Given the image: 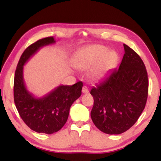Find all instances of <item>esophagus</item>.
Returning <instances> with one entry per match:
<instances>
[{
  "mask_svg": "<svg viewBox=\"0 0 161 161\" xmlns=\"http://www.w3.org/2000/svg\"><path fill=\"white\" fill-rule=\"evenodd\" d=\"M82 92L83 93H88V92H89V89H88V88H87L86 86H84L82 88Z\"/></svg>",
  "mask_w": 161,
  "mask_h": 161,
  "instance_id": "1",
  "label": "esophagus"
}]
</instances>
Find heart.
Returning <instances> with one entry per match:
<instances>
[{"label":"heart","instance_id":"b5f03b06","mask_svg":"<svg viewBox=\"0 0 161 161\" xmlns=\"http://www.w3.org/2000/svg\"><path fill=\"white\" fill-rule=\"evenodd\" d=\"M117 59L114 51H108L104 46L93 45L79 51L75 58V66L80 69L92 70V76L95 79L102 78Z\"/></svg>","mask_w":161,"mask_h":161}]
</instances>
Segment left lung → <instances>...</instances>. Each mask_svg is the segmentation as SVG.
Wrapping results in <instances>:
<instances>
[{"mask_svg":"<svg viewBox=\"0 0 161 161\" xmlns=\"http://www.w3.org/2000/svg\"><path fill=\"white\" fill-rule=\"evenodd\" d=\"M125 53L119 68L92 88L94 106L91 117L99 130L121 134L133 125L145 109L148 79L139 55L123 45Z\"/></svg>","mask_w":161,"mask_h":161,"instance_id":"left-lung-1","label":"left lung"}]
</instances>
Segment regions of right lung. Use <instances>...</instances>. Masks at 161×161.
Here are the masks:
<instances>
[{"label":"right lung","mask_w":161,"mask_h":161,"mask_svg":"<svg viewBox=\"0 0 161 161\" xmlns=\"http://www.w3.org/2000/svg\"><path fill=\"white\" fill-rule=\"evenodd\" d=\"M54 43L53 37H47L29 45L20 57L14 76L16 108L24 123L38 133L52 134L61 129L67 121L70 107L82 95V82L73 86H60L38 98L25 88L23 66L41 47Z\"/></svg>","instance_id":"1"}]
</instances>
